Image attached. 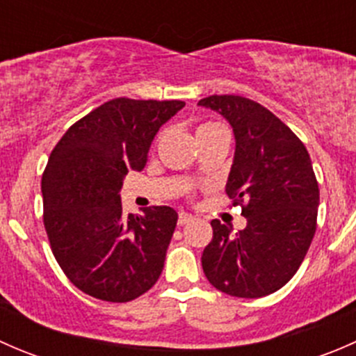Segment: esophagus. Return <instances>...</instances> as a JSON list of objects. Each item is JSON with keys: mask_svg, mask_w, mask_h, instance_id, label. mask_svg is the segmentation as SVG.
Returning <instances> with one entry per match:
<instances>
[{"mask_svg": "<svg viewBox=\"0 0 356 356\" xmlns=\"http://www.w3.org/2000/svg\"><path fill=\"white\" fill-rule=\"evenodd\" d=\"M193 220H195V217H193V215L181 211V213H179V218H177V224L179 225H186V224H189V222H193Z\"/></svg>", "mask_w": 356, "mask_h": 356, "instance_id": "34e87169", "label": "esophagus"}]
</instances>
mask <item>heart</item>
I'll return each mask as SVG.
<instances>
[{
    "label": "heart",
    "mask_w": 356,
    "mask_h": 356,
    "mask_svg": "<svg viewBox=\"0 0 356 356\" xmlns=\"http://www.w3.org/2000/svg\"><path fill=\"white\" fill-rule=\"evenodd\" d=\"M217 131H225L224 125L217 124V122H207V124H201L198 129H196V138H201V136L211 134V132Z\"/></svg>",
    "instance_id": "b5f03b06"
}]
</instances>
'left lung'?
Here are the masks:
<instances>
[{"instance_id": "obj_1", "label": "left lung", "mask_w": 356, "mask_h": 356, "mask_svg": "<svg viewBox=\"0 0 356 356\" xmlns=\"http://www.w3.org/2000/svg\"><path fill=\"white\" fill-rule=\"evenodd\" d=\"M198 105L218 111L234 131L225 193L248 220L236 234L211 220L203 272L225 294L267 296L296 274L317 229L318 184L310 155L284 122L253 99L213 95Z\"/></svg>"}]
</instances>
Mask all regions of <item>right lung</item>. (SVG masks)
I'll return each mask as SVG.
<instances>
[{
    "instance_id": "obj_1",
    "label": "right lung",
    "mask_w": 356,
    "mask_h": 356,
    "mask_svg": "<svg viewBox=\"0 0 356 356\" xmlns=\"http://www.w3.org/2000/svg\"><path fill=\"white\" fill-rule=\"evenodd\" d=\"M184 102L115 98L75 122L41 181L44 229L56 261L82 293L124 303L152 289L177 224L170 207L122 213L129 170H143L158 129Z\"/></svg>"
}]
</instances>
